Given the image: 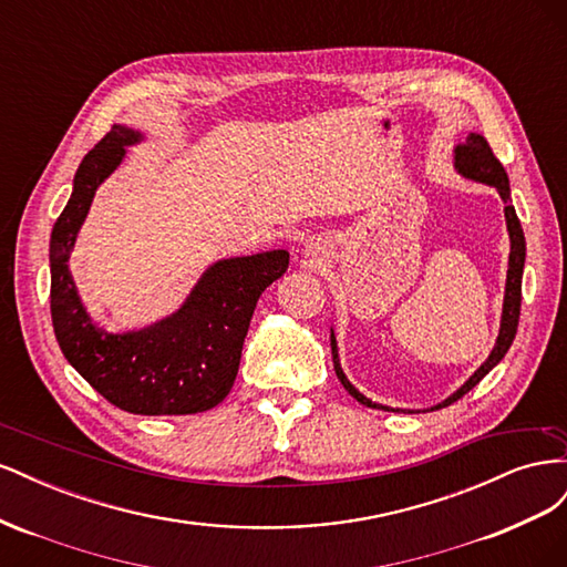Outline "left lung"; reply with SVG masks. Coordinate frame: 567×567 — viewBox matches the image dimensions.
<instances>
[{
  "label": "left lung",
  "instance_id": "obj_1",
  "mask_svg": "<svg viewBox=\"0 0 567 567\" xmlns=\"http://www.w3.org/2000/svg\"><path fill=\"white\" fill-rule=\"evenodd\" d=\"M456 167L458 173H463L471 179H477V182H485V184H492L499 188V194L506 203V225H508V234H511V257H508V279H506V300H504V317H502V331H499V338H496V346L489 354L487 362L480 367L473 375L471 381L463 385L461 390H456L450 400H444L442 404L433 406V409H442V406H450L452 402L461 400L463 394H466L468 390H473L480 381L485 379V375L502 362L504 354L508 352L513 338H516V331H518V321H520V302H523V267H525V234H523V227H520V219L516 215V208L511 205V192H508V177H506V169L504 165L499 163V158L494 156L492 146L487 144L485 136L480 134H468V140L463 146H456ZM331 352H333V369H336V375L340 379L342 388H346L352 398L364 404V406H371V409H385V411H392L390 406H383V404H375L371 400H367L364 394H359L350 381L346 379V373H342L340 364H338V352H336V338L331 336Z\"/></svg>",
  "mask_w": 567,
  "mask_h": 567
}]
</instances>
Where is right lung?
Masks as SVG:
<instances>
[{"label": "right lung", "instance_id": "obj_1", "mask_svg": "<svg viewBox=\"0 0 567 567\" xmlns=\"http://www.w3.org/2000/svg\"><path fill=\"white\" fill-rule=\"evenodd\" d=\"M134 140L132 130L113 125L78 167L71 200L49 244L51 323L68 362L113 406L140 416L198 414L229 394L257 298L284 277L288 252L271 250L215 265L182 310L153 329L125 336L94 329L68 271V252L96 186Z\"/></svg>", "mask_w": 567, "mask_h": 567}]
</instances>
